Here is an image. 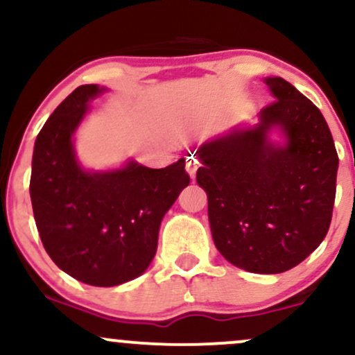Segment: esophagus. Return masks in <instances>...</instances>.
Listing matches in <instances>:
<instances>
[{"label":"esophagus","mask_w":355,"mask_h":355,"mask_svg":"<svg viewBox=\"0 0 355 355\" xmlns=\"http://www.w3.org/2000/svg\"><path fill=\"white\" fill-rule=\"evenodd\" d=\"M197 166H198L197 158H193V157L187 158V172H189V175H190L191 178L195 177V172H197Z\"/></svg>","instance_id":"obj_1"}]
</instances>
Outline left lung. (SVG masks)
Segmentation results:
<instances>
[{
  "mask_svg": "<svg viewBox=\"0 0 355 355\" xmlns=\"http://www.w3.org/2000/svg\"><path fill=\"white\" fill-rule=\"evenodd\" d=\"M263 81L275 101L257 125L198 146L197 183L220 254L247 272L282 274L327 235L339 157L320 110L280 76Z\"/></svg>",
  "mask_w": 355,
  "mask_h": 355,
  "instance_id": "obj_1",
  "label": "left lung"
}]
</instances>
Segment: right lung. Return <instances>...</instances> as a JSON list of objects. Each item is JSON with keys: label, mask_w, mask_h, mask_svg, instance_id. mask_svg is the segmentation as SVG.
<instances>
[{"label": "right lung", "mask_w": 355, "mask_h": 355, "mask_svg": "<svg viewBox=\"0 0 355 355\" xmlns=\"http://www.w3.org/2000/svg\"><path fill=\"white\" fill-rule=\"evenodd\" d=\"M107 88L81 85L51 113L35 141L30 197L44 250L61 270L95 287L137 279L152 263L165 214L190 183L185 158L165 168L128 160L87 170L73 135Z\"/></svg>", "instance_id": "add662e5"}]
</instances>
